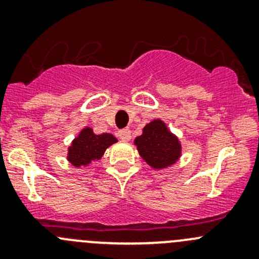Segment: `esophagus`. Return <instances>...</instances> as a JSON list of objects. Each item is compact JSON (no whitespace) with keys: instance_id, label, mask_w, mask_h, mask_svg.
Listing matches in <instances>:
<instances>
[{"instance_id":"obj_1","label":"esophagus","mask_w":259,"mask_h":259,"mask_svg":"<svg viewBox=\"0 0 259 259\" xmlns=\"http://www.w3.org/2000/svg\"><path fill=\"white\" fill-rule=\"evenodd\" d=\"M117 137H119L122 142H129V140L132 139V132H130V129H127V127H124V129L119 130Z\"/></svg>"}]
</instances>
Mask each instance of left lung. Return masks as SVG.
Returning a JSON list of instances; mask_svg holds the SVG:
<instances>
[{
    "label": "left lung",
    "instance_id": "obj_1",
    "mask_svg": "<svg viewBox=\"0 0 259 259\" xmlns=\"http://www.w3.org/2000/svg\"><path fill=\"white\" fill-rule=\"evenodd\" d=\"M134 145L149 166L165 169L176 164L182 156V143L168 125L154 119L143 127V134L135 138Z\"/></svg>",
    "mask_w": 259,
    "mask_h": 259
}]
</instances>
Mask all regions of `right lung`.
<instances>
[{
    "label": "right lung",
    "mask_w": 259,
    "mask_h": 259,
    "mask_svg": "<svg viewBox=\"0 0 259 259\" xmlns=\"http://www.w3.org/2000/svg\"><path fill=\"white\" fill-rule=\"evenodd\" d=\"M115 143H117V139L113 134H95L90 126H85L70 144L66 159L75 168L86 166L93 161L100 160L106 149Z\"/></svg>",
    "instance_id": "right-lung-1"
}]
</instances>
